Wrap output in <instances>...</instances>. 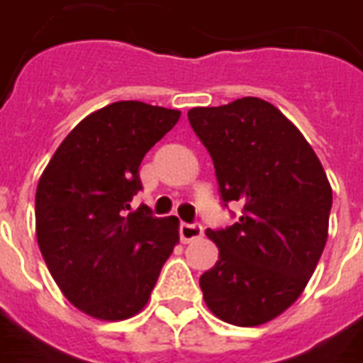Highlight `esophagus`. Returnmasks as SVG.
I'll return each instance as SVG.
<instances>
[{
    "instance_id": "obj_1",
    "label": "esophagus",
    "mask_w": 363,
    "mask_h": 363,
    "mask_svg": "<svg viewBox=\"0 0 363 363\" xmlns=\"http://www.w3.org/2000/svg\"><path fill=\"white\" fill-rule=\"evenodd\" d=\"M202 232H204V230H202V225L196 224V222H194V224L182 222L181 228H179V234H181V240L184 243H189V242H192V240L200 238V235H202Z\"/></svg>"
}]
</instances>
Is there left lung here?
Here are the masks:
<instances>
[{"mask_svg": "<svg viewBox=\"0 0 363 363\" xmlns=\"http://www.w3.org/2000/svg\"><path fill=\"white\" fill-rule=\"evenodd\" d=\"M190 128L212 157L232 225L206 230L218 261L200 277L208 308L224 323L257 326L295 303L328 238L332 189L303 133L259 98L192 108Z\"/></svg>", "mask_w": 363, "mask_h": 363, "instance_id": "obj_1", "label": "left lung"}]
</instances>
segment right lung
<instances>
[{
    "mask_svg": "<svg viewBox=\"0 0 363 363\" xmlns=\"http://www.w3.org/2000/svg\"><path fill=\"white\" fill-rule=\"evenodd\" d=\"M179 110L116 102L80 121L40 174L37 242L68 301L102 320L147 305L179 242V220L131 210L145 153L174 128Z\"/></svg>",
    "mask_w": 363,
    "mask_h": 363,
    "instance_id": "1",
    "label": "right lung"
}]
</instances>
